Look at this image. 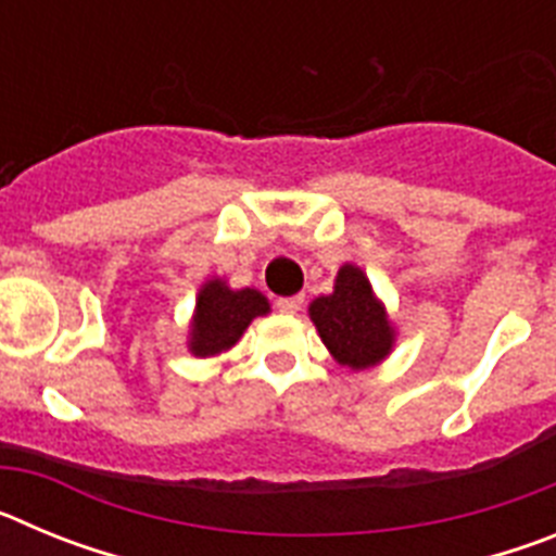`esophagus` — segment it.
Here are the masks:
<instances>
[{"mask_svg":"<svg viewBox=\"0 0 556 556\" xmlns=\"http://www.w3.org/2000/svg\"><path fill=\"white\" fill-rule=\"evenodd\" d=\"M275 306H278V312L281 314H298L303 306V294H292V298H278L275 301Z\"/></svg>","mask_w":556,"mask_h":556,"instance_id":"esophagus-1","label":"esophagus"}]
</instances>
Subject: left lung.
I'll return each instance as SVG.
<instances>
[{
    "label": "left lung",
    "mask_w": 556,
    "mask_h": 556,
    "mask_svg": "<svg viewBox=\"0 0 556 556\" xmlns=\"http://www.w3.org/2000/svg\"><path fill=\"white\" fill-rule=\"evenodd\" d=\"M308 317L339 365L367 370L381 365L395 348V323L372 289L365 269L345 262L333 278V292L308 303Z\"/></svg>",
    "instance_id": "obj_1"
}]
</instances>
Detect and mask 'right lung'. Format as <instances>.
I'll list each match as a JSON object with an SVG mask.
<instances>
[{
	"label": "right lung",
	"instance_id": "1",
	"mask_svg": "<svg viewBox=\"0 0 556 556\" xmlns=\"http://www.w3.org/2000/svg\"><path fill=\"white\" fill-rule=\"evenodd\" d=\"M264 314H269V301L258 289H233L225 278L211 275L194 298L186 348L198 358L219 356L242 339L255 317Z\"/></svg>",
	"mask_w": 556,
	"mask_h": 556
}]
</instances>
